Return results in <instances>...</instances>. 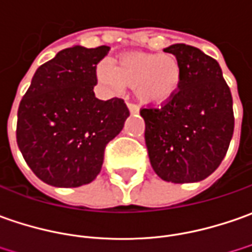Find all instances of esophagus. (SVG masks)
<instances>
[{
  "mask_svg": "<svg viewBox=\"0 0 252 252\" xmlns=\"http://www.w3.org/2000/svg\"><path fill=\"white\" fill-rule=\"evenodd\" d=\"M126 106H128V110H129L131 113H138V111H139L138 106L134 104V103H126Z\"/></svg>",
  "mask_w": 252,
  "mask_h": 252,
  "instance_id": "34e87169",
  "label": "esophagus"
}]
</instances>
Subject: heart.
Segmentation results:
<instances>
[{
	"mask_svg": "<svg viewBox=\"0 0 252 252\" xmlns=\"http://www.w3.org/2000/svg\"><path fill=\"white\" fill-rule=\"evenodd\" d=\"M97 78L116 91L123 86L132 88L145 104L161 106L176 96L183 72L173 54L128 53L116 60L114 68L100 64Z\"/></svg>",
	"mask_w": 252,
	"mask_h": 252,
	"instance_id": "obj_1",
	"label": "heart"
}]
</instances>
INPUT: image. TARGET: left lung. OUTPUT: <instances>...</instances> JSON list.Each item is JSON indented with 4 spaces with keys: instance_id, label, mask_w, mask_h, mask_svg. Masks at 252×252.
Instances as JSON below:
<instances>
[{
    "instance_id": "left-lung-1",
    "label": "left lung",
    "mask_w": 252,
    "mask_h": 252,
    "mask_svg": "<svg viewBox=\"0 0 252 252\" xmlns=\"http://www.w3.org/2000/svg\"><path fill=\"white\" fill-rule=\"evenodd\" d=\"M163 51L181 65V85L160 107L141 109L145 143L155 173L164 181L195 183L224 159L234 131L231 92L219 63L199 48L173 44Z\"/></svg>"
}]
</instances>
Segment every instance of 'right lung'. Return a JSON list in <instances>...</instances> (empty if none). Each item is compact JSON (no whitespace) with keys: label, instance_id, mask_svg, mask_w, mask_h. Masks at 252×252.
Masks as SVG:
<instances>
[{"label":"right lung","instance_id":"right-lung-1","mask_svg":"<svg viewBox=\"0 0 252 252\" xmlns=\"http://www.w3.org/2000/svg\"><path fill=\"white\" fill-rule=\"evenodd\" d=\"M109 51V46L61 50L37 68L19 103L16 142L46 184L72 188L93 181L107 143L129 116L123 99L94 97L96 66Z\"/></svg>","mask_w":252,"mask_h":252}]
</instances>
